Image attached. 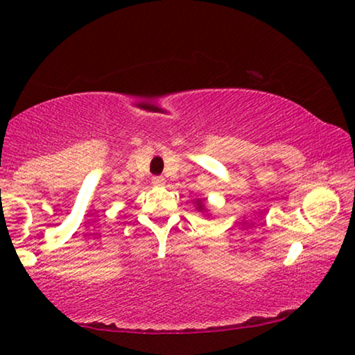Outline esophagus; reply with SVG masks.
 <instances>
[{"mask_svg": "<svg viewBox=\"0 0 355 355\" xmlns=\"http://www.w3.org/2000/svg\"><path fill=\"white\" fill-rule=\"evenodd\" d=\"M152 184L155 187H163L164 184H166V181H164V178H162V176H155L152 179Z\"/></svg>", "mask_w": 355, "mask_h": 355, "instance_id": "obj_1", "label": "esophagus"}]
</instances>
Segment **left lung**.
Masks as SVG:
<instances>
[{
	"label": "left lung",
	"instance_id": "1",
	"mask_svg": "<svg viewBox=\"0 0 355 355\" xmlns=\"http://www.w3.org/2000/svg\"><path fill=\"white\" fill-rule=\"evenodd\" d=\"M196 208L200 213H207V208H205V203H203V200H200V198H197L196 200Z\"/></svg>",
	"mask_w": 355,
	"mask_h": 355
}]
</instances>
